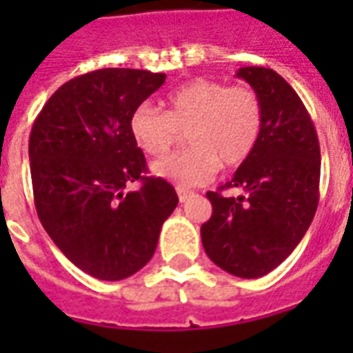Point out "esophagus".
Instances as JSON below:
<instances>
[{"label": "esophagus", "mask_w": 353, "mask_h": 353, "mask_svg": "<svg viewBox=\"0 0 353 353\" xmlns=\"http://www.w3.org/2000/svg\"><path fill=\"white\" fill-rule=\"evenodd\" d=\"M176 191H177V196H179V202H185V200L189 199V196L192 194L191 191H187V189H183V187H177Z\"/></svg>", "instance_id": "obj_1"}]
</instances>
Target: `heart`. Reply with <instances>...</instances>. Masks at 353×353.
<instances>
[{
  "label": "heart",
  "instance_id": "b5f03b06",
  "mask_svg": "<svg viewBox=\"0 0 353 353\" xmlns=\"http://www.w3.org/2000/svg\"><path fill=\"white\" fill-rule=\"evenodd\" d=\"M263 130V105L250 87L194 79L166 98V111L141 103L130 115L136 145L161 157L187 132V147L157 161L153 174L179 187L210 181L221 164L236 168L253 153Z\"/></svg>",
  "mask_w": 353,
  "mask_h": 353
}]
</instances>
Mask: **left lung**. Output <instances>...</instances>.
Here are the masks:
<instances>
[{
  "label": "left lung",
  "instance_id": "1",
  "mask_svg": "<svg viewBox=\"0 0 353 353\" xmlns=\"http://www.w3.org/2000/svg\"><path fill=\"white\" fill-rule=\"evenodd\" d=\"M263 105L253 153L225 187L245 194L206 192L214 214L200 234L206 255L238 278H261L288 259L310 227L319 200V143L301 98L268 68H240ZM223 189V187H221Z\"/></svg>",
  "mask_w": 353,
  "mask_h": 353
}]
</instances>
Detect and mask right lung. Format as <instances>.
I'll use <instances>...</instances> for the list:
<instances>
[{
  "label": "right lung",
  "mask_w": 353,
  "mask_h": 353,
  "mask_svg": "<svg viewBox=\"0 0 353 353\" xmlns=\"http://www.w3.org/2000/svg\"><path fill=\"white\" fill-rule=\"evenodd\" d=\"M164 73L108 68L68 81L30 134L35 210L58 250L98 280H124L151 261L176 189L145 177L130 134L134 109L164 85ZM141 181L138 192L123 187Z\"/></svg>",
  "instance_id": "obj_1"
}]
</instances>
